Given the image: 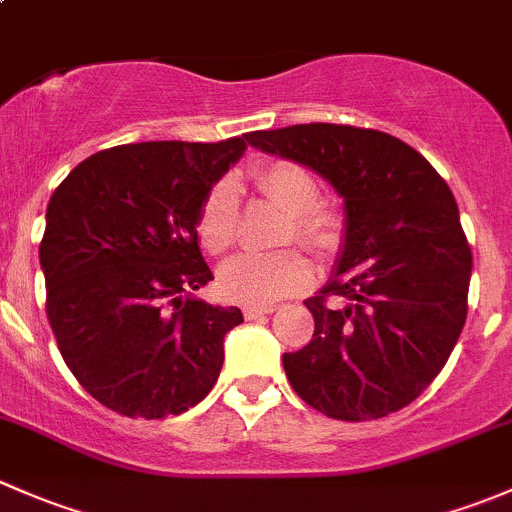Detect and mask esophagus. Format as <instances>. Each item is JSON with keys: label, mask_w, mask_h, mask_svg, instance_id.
<instances>
[{"label": "esophagus", "mask_w": 512, "mask_h": 512, "mask_svg": "<svg viewBox=\"0 0 512 512\" xmlns=\"http://www.w3.org/2000/svg\"><path fill=\"white\" fill-rule=\"evenodd\" d=\"M275 312V304H247L245 307V317L247 319H257L265 317V314Z\"/></svg>", "instance_id": "1"}]
</instances>
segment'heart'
I'll return each mask as SVG.
<instances>
[{
  "label": "heart",
  "instance_id": "b5f03b06",
  "mask_svg": "<svg viewBox=\"0 0 512 512\" xmlns=\"http://www.w3.org/2000/svg\"><path fill=\"white\" fill-rule=\"evenodd\" d=\"M257 193L289 215L285 240H297L317 257H332L344 245L347 220L342 210L322 203L317 175L294 160H270L252 173ZM240 220V193L232 178H223L208 190L198 208L200 245L220 255L235 242ZM312 282V265L294 250L230 257L218 272L225 299L240 304H272Z\"/></svg>",
  "mask_w": 512,
  "mask_h": 512
}]
</instances>
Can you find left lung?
Masks as SVG:
<instances>
[{
  "label": "left lung",
  "mask_w": 512,
  "mask_h": 512,
  "mask_svg": "<svg viewBox=\"0 0 512 512\" xmlns=\"http://www.w3.org/2000/svg\"><path fill=\"white\" fill-rule=\"evenodd\" d=\"M247 143L322 175L344 198L347 235L309 297L312 342L282 356L302 401L339 421L404 409L456 347L473 255L446 180L389 133L302 123Z\"/></svg>",
  "instance_id": "left-lung-1"
}]
</instances>
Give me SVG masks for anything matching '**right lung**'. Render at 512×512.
Masks as SVG:
<instances>
[{"label":"right lung","instance_id":"right-lung-1","mask_svg":"<svg viewBox=\"0 0 512 512\" xmlns=\"http://www.w3.org/2000/svg\"><path fill=\"white\" fill-rule=\"evenodd\" d=\"M247 136L148 141L76 165L46 208V314L79 384L128 418L178 416L218 381L237 307L193 297L213 280L198 208Z\"/></svg>","mask_w":512,"mask_h":512}]
</instances>
